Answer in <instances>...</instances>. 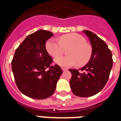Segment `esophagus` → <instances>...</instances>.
I'll return each mask as SVG.
<instances>
[{
  "label": "esophagus",
  "instance_id": "esophagus-1",
  "mask_svg": "<svg viewBox=\"0 0 121 121\" xmlns=\"http://www.w3.org/2000/svg\"><path fill=\"white\" fill-rule=\"evenodd\" d=\"M61 70H62V71H63V72H65V71H66V70H68V69L66 68H64V67H62L61 68Z\"/></svg>",
  "mask_w": 121,
  "mask_h": 121
}]
</instances>
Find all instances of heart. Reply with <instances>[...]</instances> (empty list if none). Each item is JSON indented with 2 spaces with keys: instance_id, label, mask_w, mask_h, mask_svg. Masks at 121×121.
<instances>
[{
  "instance_id": "b5f03b06",
  "label": "heart",
  "mask_w": 121,
  "mask_h": 121,
  "mask_svg": "<svg viewBox=\"0 0 121 121\" xmlns=\"http://www.w3.org/2000/svg\"><path fill=\"white\" fill-rule=\"evenodd\" d=\"M86 43V39L81 35L72 33L63 35L60 41L50 39L46 43L48 53L53 57H57L68 49V56H59L55 60V63L63 67H69L77 63L83 66L87 63L92 56V48Z\"/></svg>"
}]
</instances>
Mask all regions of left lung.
Wrapping results in <instances>:
<instances>
[{
  "label": "left lung",
  "mask_w": 121,
  "mask_h": 121,
  "mask_svg": "<svg viewBox=\"0 0 121 121\" xmlns=\"http://www.w3.org/2000/svg\"><path fill=\"white\" fill-rule=\"evenodd\" d=\"M92 45V56L86 65L78 70L69 69L72 73L70 85L72 92L81 97H88L100 92L106 84L112 68L111 51L104 41L90 31H83Z\"/></svg>",
  "instance_id": "left-lung-1"
}]
</instances>
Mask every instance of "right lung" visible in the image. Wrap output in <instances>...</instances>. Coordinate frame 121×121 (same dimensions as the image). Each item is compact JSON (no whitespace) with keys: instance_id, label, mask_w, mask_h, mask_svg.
<instances>
[{"instance_id":"right-lung-1","label":"right lung","mask_w":121,"mask_h":121,"mask_svg":"<svg viewBox=\"0 0 121 121\" xmlns=\"http://www.w3.org/2000/svg\"><path fill=\"white\" fill-rule=\"evenodd\" d=\"M53 36L39 29L28 35L16 49L12 70L18 88L34 99H44L55 92L63 72L58 65L50 66L52 58L46 49V42ZM49 68V70L46 68Z\"/></svg>"}]
</instances>
